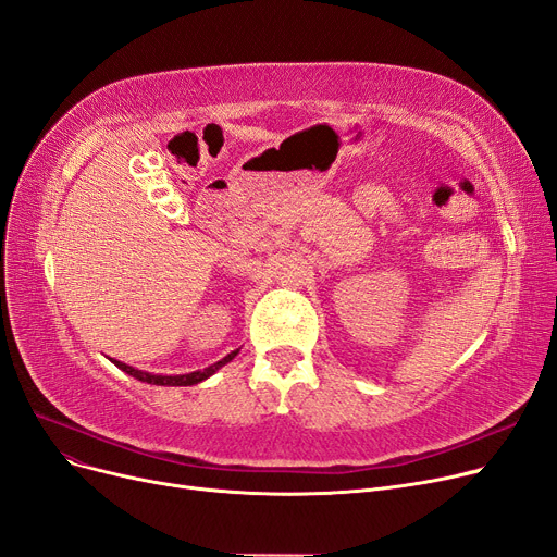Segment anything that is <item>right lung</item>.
Listing matches in <instances>:
<instances>
[{
	"label": "right lung",
	"instance_id": "1",
	"mask_svg": "<svg viewBox=\"0 0 557 557\" xmlns=\"http://www.w3.org/2000/svg\"><path fill=\"white\" fill-rule=\"evenodd\" d=\"M234 355H236V350H234V352H230L227 357H223L221 361H215V364L207 367L205 371H193V373H186V375H152V373L138 371V369H134V367H129V364H123V361H117V359H111V361H113V364H115L117 369H123L125 373H129L132 377L140 380V382H148V384H161V386H190V384H198V382L207 380L209 375H213V373L219 371L221 367H225L227 361H232V359H234Z\"/></svg>",
	"mask_w": 557,
	"mask_h": 557
}]
</instances>
